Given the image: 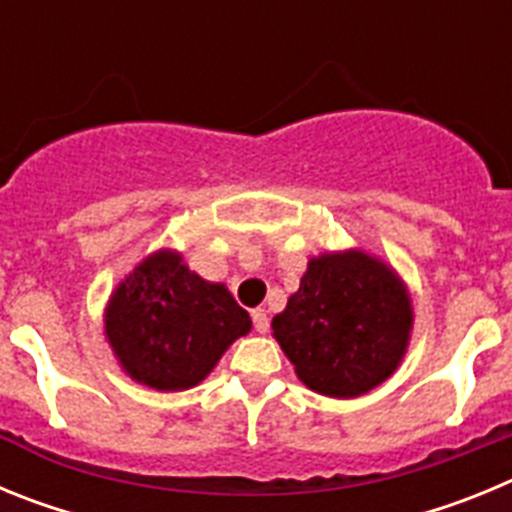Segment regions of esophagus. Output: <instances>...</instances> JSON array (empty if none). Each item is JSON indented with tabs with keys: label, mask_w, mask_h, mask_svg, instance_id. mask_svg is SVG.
I'll use <instances>...</instances> for the list:
<instances>
[{
	"label": "esophagus",
	"mask_w": 512,
	"mask_h": 512,
	"mask_svg": "<svg viewBox=\"0 0 512 512\" xmlns=\"http://www.w3.org/2000/svg\"><path fill=\"white\" fill-rule=\"evenodd\" d=\"M251 320L256 333H266V330H269V315H266V310H261V307H256V310L251 312Z\"/></svg>",
	"instance_id": "esophagus-1"
}]
</instances>
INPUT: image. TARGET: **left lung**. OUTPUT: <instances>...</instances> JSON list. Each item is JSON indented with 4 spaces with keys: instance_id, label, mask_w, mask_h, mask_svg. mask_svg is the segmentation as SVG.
<instances>
[{
    "instance_id": "left-lung-1",
    "label": "left lung",
    "mask_w": 512,
    "mask_h": 512,
    "mask_svg": "<svg viewBox=\"0 0 512 512\" xmlns=\"http://www.w3.org/2000/svg\"><path fill=\"white\" fill-rule=\"evenodd\" d=\"M413 325L410 297L382 261L361 251L312 259L274 338L310 390L359 397L400 364Z\"/></svg>"
}]
</instances>
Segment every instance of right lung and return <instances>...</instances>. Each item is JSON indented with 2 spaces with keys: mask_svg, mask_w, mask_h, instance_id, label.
<instances>
[{
  "mask_svg": "<svg viewBox=\"0 0 512 512\" xmlns=\"http://www.w3.org/2000/svg\"><path fill=\"white\" fill-rule=\"evenodd\" d=\"M251 318L223 284H210L158 251L117 287L107 338L125 372L153 390H189L212 372Z\"/></svg>",
  "mask_w": 512,
  "mask_h": 512,
  "instance_id": "right-lung-1",
  "label": "right lung"
}]
</instances>
